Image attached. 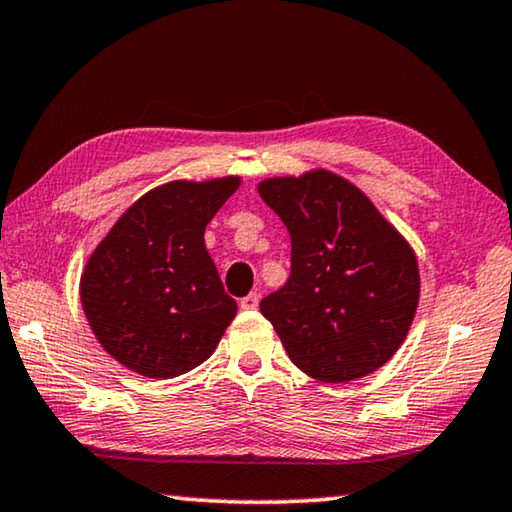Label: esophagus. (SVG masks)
Wrapping results in <instances>:
<instances>
[{
    "instance_id": "1",
    "label": "esophagus",
    "mask_w": 512,
    "mask_h": 512,
    "mask_svg": "<svg viewBox=\"0 0 512 512\" xmlns=\"http://www.w3.org/2000/svg\"><path fill=\"white\" fill-rule=\"evenodd\" d=\"M240 307H242V309H256V307H258V293L244 295V298L240 300Z\"/></svg>"
}]
</instances>
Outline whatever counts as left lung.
<instances>
[{"instance_id":"8db88e82","label":"left lung","mask_w":512,"mask_h":512,"mask_svg":"<svg viewBox=\"0 0 512 512\" xmlns=\"http://www.w3.org/2000/svg\"><path fill=\"white\" fill-rule=\"evenodd\" d=\"M258 194L291 235V277L261 300L288 358L323 383L376 372L402 346L418 309L411 244L330 170L270 177Z\"/></svg>"}]
</instances>
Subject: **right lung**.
<instances>
[{
    "label": "right lung",
    "instance_id": "add662e5",
    "mask_svg": "<svg viewBox=\"0 0 512 512\" xmlns=\"http://www.w3.org/2000/svg\"><path fill=\"white\" fill-rule=\"evenodd\" d=\"M240 177L175 180L140 196L87 258L80 302L103 351L147 379L205 362L238 314L205 249V226Z\"/></svg>",
    "mask_w": 512,
    "mask_h": 512
}]
</instances>
